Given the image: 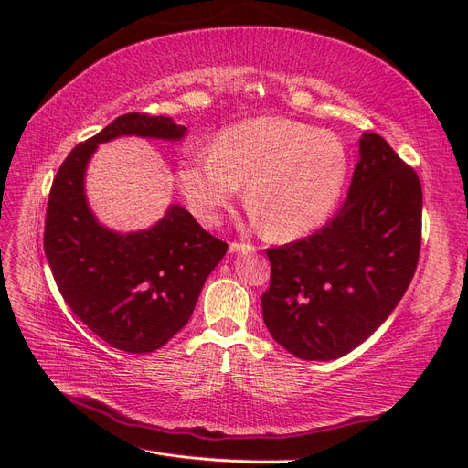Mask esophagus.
Listing matches in <instances>:
<instances>
[{
  "label": "esophagus",
  "mask_w": 468,
  "mask_h": 468,
  "mask_svg": "<svg viewBox=\"0 0 468 468\" xmlns=\"http://www.w3.org/2000/svg\"><path fill=\"white\" fill-rule=\"evenodd\" d=\"M258 248L251 246V244H242V242H232L230 244V253H236V251H256Z\"/></svg>",
  "instance_id": "1"
}]
</instances>
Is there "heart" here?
Masks as SVG:
<instances>
[{"instance_id": "heart-1", "label": "heart", "mask_w": 468, "mask_h": 468, "mask_svg": "<svg viewBox=\"0 0 468 468\" xmlns=\"http://www.w3.org/2000/svg\"><path fill=\"white\" fill-rule=\"evenodd\" d=\"M346 177L347 152L339 136L282 117L229 126L212 152L186 160L177 174L183 199L208 226L248 183L246 201L275 239L301 238L324 224Z\"/></svg>"}]
</instances>
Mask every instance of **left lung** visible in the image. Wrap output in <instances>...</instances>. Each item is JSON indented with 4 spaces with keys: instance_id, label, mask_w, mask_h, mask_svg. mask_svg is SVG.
Here are the masks:
<instances>
[{
    "instance_id": "left-lung-1",
    "label": "left lung",
    "mask_w": 468,
    "mask_h": 468,
    "mask_svg": "<svg viewBox=\"0 0 468 468\" xmlns=\"http://www.w3.org/2000/svg\"><path fill=\"white\" fill-rule=\"evenodd\" d=\"M421 246V183L385 138L365 133L346 203L320 230L269 248L263 322L279 346L330 361L363 344L400 303Z\"/></svg>"
}]
</instances>
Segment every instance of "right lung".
Masks as SVG:
<instances>
[{"label": "right lung", "mask_w": 468, "mask_h": 468, "mask_svg": "<svg viewBox=\"0 0 468 468\" xmlns=\"http://www.w3.org/2000/svg\"><path fill=\"white\" fill-rule=\"evenodd\" d=\"M169 117L126 112L78 144L54 177L45 222V253L72 313L111 347L150 353L165 346L193 314L226 242L179 205L152 229L119 234L97 222L83 177L97 144L117 136L181 140Z\"/></svg>", "instance_id": "1"}]
</instances>
